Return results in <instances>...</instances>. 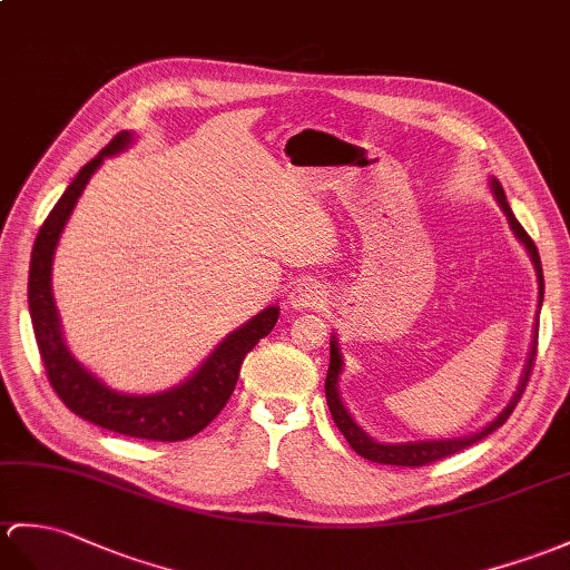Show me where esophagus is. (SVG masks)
I'll return each instance as SVG.
<instances>
[{
  "mask_svg": "<svg viewBox=\"0 0 570 570\" xmlns=\"http://www.w3.org/2000/svg\"><path fill=\"white\" fill-rule=\"evenodd\" d=\"M325 298H327V294L321 284L313 279H303L294 288H291L286 303L294 311H311V308H321Z\"/></svg>",
  "mask_w": 570,
  "mask_h": 570,
  "instance_id": "34e87169",
  "label": "esophagus"
}]
</instances>
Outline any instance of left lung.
Masks as SVG:
<instances>
[{"instance_id": "obj_1", "label": "left lung", "mask_w": 570, "mask_h": 570, "mask_svg": "<svg viewBox=\"0 0 570 570\" xmlns=\"http://www.w3.org/2000/svg\"><path fill=\"white\" fill-rule=\"evenodd\" d=\"M491 191L495 196V202L500 204L502 214L508 216V223H510L514 237H518V240L527 247L529 259H532V264H534L537 282H539V308H541V301H544V272H541L537 245H534L532 237L527 235V230L522 228L520 220L514 218L512 208H510L508 198H505V191H502L498 179H491ZM537 337H539V317L534 323L532 350H529V360L524 364V372H522L518 391H514L508 407L502 410V413L493 422H488V425L481 432H473V434H466V436H452V440H420V442H403V444H383V442L372 440V436H368L360 425H356L354 417L350 415V410L345 407V403H342V399H340L337 379L342 374V354H340V347H337V340L333 335V340H330V366H327V379H325V399H327L330 415H333L335 425L340 428L342 434H345V440L350 442L354 452L364 456V459H368V461H376V464H389V466H425V464H432V461H436V459L452 456V454L461 452V449H466L479 440H483V436L495 432L502 425V422H505L512 415L514 405L520 403L522 393L527 389L529 376H532V366H534V360H537Z\"/></svg>"}]
</instances>
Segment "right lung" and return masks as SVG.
Masks as SVG:
<instances>
[{"label": "right lung", "mask_w": 570, "mask_h": 570, "mask_svg": "<svg viewBox=\"0 0 570 570\" xmlns=\"http://www.w3.org/2000/svg\"><path fill=\"white\" fill-rule=\"evenodd\" d=\"M130 142H134V134L121 130L95 160H89L77 171L70 187L65 189L60 202L43 220L31 253L29 311L50 386L75 415L95 422L104 430L138 436V440L179 442L202 432L225 407L235 391L237 376H240L243 360L262 337L272 333L279 308H264L253 321L233 330L187 381L163 393H118L75 360L62 340L58 308L52 301V255H56L62 228L75 210L77 198L82 196L87 181L99 169L104 157L124 153Z\"/></svg>", "instance_id": "1"}]
</instances>
